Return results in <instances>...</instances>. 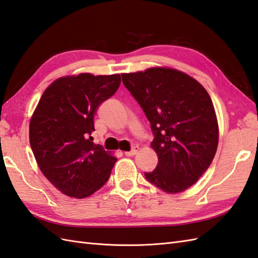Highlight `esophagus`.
I'll use <instances>...</instances> for the list:
<instances>
[{
	"label": "esophagus",
	"instance_id": "1",
	"mask_svg": "<svg viewBox=\"0 0 258 258\" xmlns=\"http://www.w3.org/2000/svg\"><path fill=\"white\" fill-rule=\"evenodd\" d=\"M138 150H139V147H137V146H135V147H133V149H131L130 151H128V152H124V154L127 157H133V156H135V154L138 152Z\"/></svg>",
	"mask_w": 258,
	"mask_h": 258
}]
</instances>
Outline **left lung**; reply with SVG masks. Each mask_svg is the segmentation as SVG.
Masks as SVG:
<instances>
[{
    "instance_id": "obj_1",
    "label": "left lung",
    "mask_w": 258,
    "mask_h": 258,
    "mask_svg": "<svg viewBox=\"0 0 258 258\" xmlns=\"http://www.w3.org/2000/svg\"><path fill=\"white\" fill-rule=\"evenodd\" d=\"M122 83L151 124L158 165L146 179L167 193L193 185L209 169L219 144L213 102L203 86L171 68L122 74Z\"/></svg>"
}]
</instances>
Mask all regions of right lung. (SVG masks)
Returning <instances> with one entry per match:
<instances>
[{
    "label": "right lung",
    "instance_id": "add662e5",
    "mask_svg": "<svg viewBox=\"0 0 258 258\" xmlns=\"http://www.w3.org/2000/svg\"><path fill=\"white\" fill-rule=\"evenodd\" d=\"M119 74L57 79L44 91L30 122V144L39 169L58 190L87 198L105 184L117 158L95 145L94 116L116 93Z\"/></svg>",
    "mask_w": 258,
    "mask_h": 258
}]
</instances>
